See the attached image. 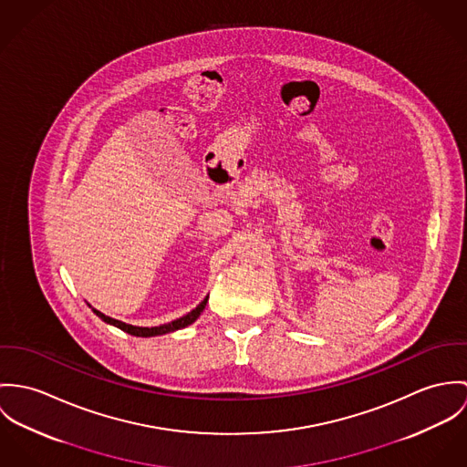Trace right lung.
Here are the masks:
<instances>
[{
    "mask_svg": "<svg viewBox=\"0 0 467 467\" xmlns=\"http://www.w3.org/2000/svg\"><path fill=\"white\" fill-rule=\"evenodd\" d=\"M206 303H208V297L195 308V310L190 311L188 315H184V317H181V318H177V320H171V322H168V324H161V326H154V327H140V326H132V324H125V322H121V320H116V318H110V317H107L104 315L102 311L95 310L93 311L107 322V324H110V326H116V327H119L121 331H125V333H129V335H134V337H157V335H164V333H171V331H177V329H182V327H186V326H190V324H193L197 318H199V315L202 313V310L206 308Z\"/></svg>",
    "mask_w": 467,
    "mask_h": 467,
    "instance_id": "obj_1",
    "label": "right lung"
}]
</instances>
